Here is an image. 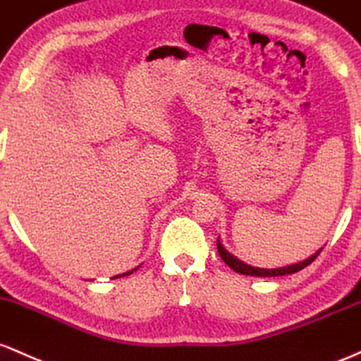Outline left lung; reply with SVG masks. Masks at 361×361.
<instances>
[{"mask_svg":"<svg viewBox=\"0 0 361 361\" xmlns=\"http://www.w3.org/2000/svg\"><path fill=\"white\" fill-rule=\"evenodd\" d=\"M216 249H218V254H220V257L224 259L225 264L230 266L235 273H240V274H247V276H285V274H293V273H298V271L307 268V266L310 264V262H314V259L321 254V250H317L315 254H312L309 259H305V261L302 262H297V264H291V266H285V268H274V269H264V268H254V266H249L245 264V262H242L240 259H237L233 256V254H230L228 250L225 249L224 244L220 242V237L216 238Z\"/></svg>","mask_w":361,"mask_h":361,"instance_id":"1","label":"left lung"}]
</instances>
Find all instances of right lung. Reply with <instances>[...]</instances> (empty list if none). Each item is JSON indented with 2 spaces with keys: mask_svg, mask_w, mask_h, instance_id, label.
I'll return each mask as SVG.
<instances>
[{
  "mask_svg": "<svg viewBox=\"0 0 361 361\" xmlns=\"http://www.w3.org/2000/svg\"><path fill=\"white\" fill-rule=\"evenodd\" d=\"M136 269H137V268H135L133 271H136ZM133 271H128V273H123V274H117V276H114V279H116V278H121V276H128V274H131Z\"/></svg>",
  "mask_w": 361,
  "mask_h": 361,
  "instance_id": "1",
  "label": "right lung"
}]
</instances>
